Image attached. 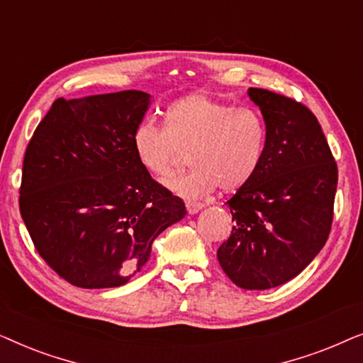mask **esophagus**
<instances>
[{"label":"esophagus","instance_id":"1","mask_svg":"<svg viewBox=\"0 0 363 363\" xmlns=\"http://www.w3.org/2000/svg\"><path fill=\"white\" fill-rule=\"evenodd\" d=\"M186 210H188V213H190V215H196L198 211L203 210V205H201V203H190V201H188L186 203Z\"/></svg>","mask_w":363,"mask_h":363}]
</instances>
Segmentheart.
Segmentation results:
<instances>
[{"mask_svg":"<svg viewBox=\"0 0 363 363\" xmlns=\"http://www.w3.org/2000/svg\"><path fill=\"white\" fill-rule=\"evenodd\" d=\"M266 145L267 127L256 108H235L201 92L170 104L163 128L143 122L132 137L137 162L157 178L170 175L180 152H188L190 170L167 182L168 190L186 200L216 186L226 193L246 186L262 165Z\"/></svg>","mask_w":363,"mask_h":363,"instance_id":"1","label":"heart"}]
</instances>
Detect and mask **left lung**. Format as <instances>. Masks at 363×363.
<instances>
[{
	"instance_id": "1",
	"label": "left lung",
	"mask_w": 363,
	"mask_h": 363,
	"mask_svg": "<svg viewBox=\"0 0 363 363\" xmlns=\"http://www.w3.org/2000/svg\"><path fill=\"white\" fill-rule=\"evenodd\" d=\"M267 127L256 177L226 201L235 220L218 261L238 287L264 291L301 274L332 226L337 163L314 113L289 97L247 89Z\"/></svg>"
}]
</instances>
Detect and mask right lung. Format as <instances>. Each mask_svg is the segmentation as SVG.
<instances>
[{
	"label": "right lung",
	"instance_id": "1",
	"mask_svg": "<svg viewBox=\"0 0 363 363\" xmlns=\"http://www.w3.org/2000/svg\"><path fill=\"white\" fill-rule=\"evenodd\" d=\"M142 91L57 99L24 153L19 211L44 261L84 289L127 284L185 203L137 162Z\"/></svg>",
	"mask_w": 363,
	"mask_h": 363
}]
</instances>
